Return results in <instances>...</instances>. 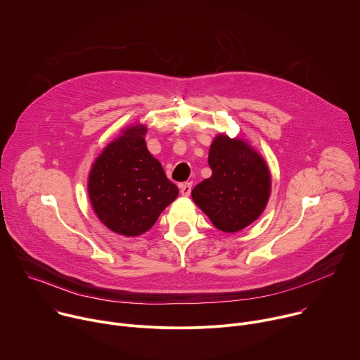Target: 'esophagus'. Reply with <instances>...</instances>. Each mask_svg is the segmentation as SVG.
<instances>
[{
	"label": "esophagus",
	"instance_id": "obj_1",
	"mask_svg": "<svg viewBox=\"0 0 360 360\" xmlns=\"http://www.w3.org/2000/svg\"><path fill=\"white\" fill-rule=\"evenodd\" d=\"M191 191H192V184L191 182H185L181 185V193L184 196H189L191 195Z\"/></svg>",
	"mask_w": 360,
	"mask_h": 360
}]
</instances>
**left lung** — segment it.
<instances>
[{"instance_id":"left-lung-1","label":"left lung","mask_w":360,"mask_h":360,"mask_svg":"<svg viewBox=\"0 0 360 360\" xmlns=\"http://www.w3.org/2000/svg\"><path fill=\"white\" fill-rule=\"evenodd\" d=\"M212 175L192 189V199L214 226L233 233L265 211L271 196V172L261 153L240 138L218 134L208 157Z\"/></svg>"}]
</instances>
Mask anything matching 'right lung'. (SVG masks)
Listing matches in <instances>:
<instances>
[{
	"label": "right lung",
	"instance_id": "obj_1",
	"mask_svg": "<svg viewBox=\"0 0 360 360\" xmlns=\"http://www.w3.org/2000/svg\"><path fill=\"white\" fill-rule=\"evenodd\" d=\"M143 124L122 129L92 164L88 195L98 219L124 236H139L157 222L178 196L161 165L146 148Z\"/></svg>",
	"mask_w": 360,
	"mask_h": 360
}]
</instances>
